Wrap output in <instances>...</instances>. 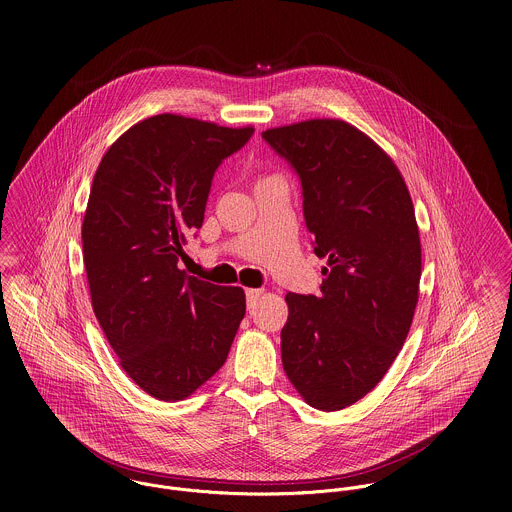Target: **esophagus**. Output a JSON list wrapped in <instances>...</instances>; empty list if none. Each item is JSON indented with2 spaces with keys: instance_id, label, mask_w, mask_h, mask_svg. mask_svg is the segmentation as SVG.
I'll return each mask as SVG.
<instances>
[{
  "instance_id": "34e87169",
  "label": "esophagus",
  "mask_w": 512,
  "mask_h": 512,
  "mask_svg": "<svg viewBox=\"0 0 512 512\" xmlns=\"http://www.w3.org/2000/svg\"><path fill=\"white\" fill-rule=\"evenodd\" d=\"M262 293H264L262 290H246V305H248V309H252L258 303Z\"/></svg>"
}]
</instances>
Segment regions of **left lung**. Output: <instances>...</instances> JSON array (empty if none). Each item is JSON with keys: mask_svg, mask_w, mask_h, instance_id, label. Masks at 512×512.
<instances>
[{"mask_svg": "<svg viewBox=\"0 0 512 512\" xmlns=\"http://www.w3.org/2000/svg\"><path fill=\"white\" fill-rule=\"evenodd\" d=\"M299 177L317 258V293H288L282 363L305 402L343 410L368 394L398 357L422 276L414 205L392 159L341 120L262 132Z\"/></svg>", "mask_w": 512, "mask_h": 512, "instance_id": "8db88e82", "label": "left lung"}]
</instances>
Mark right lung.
<instances>
[{
    "label": "right lung",
    "instance_id": "1",
    "mask_svg": "<svg viewBox=\"0 0 512 512\" xmlns=\"http://www.w3.org/2000/svg\"><path fill=\"white\" fill-rule=\"evenodd\" d=\"M252 134L159 114L122 134L96 169L82 222L94 315L122 368L157 400L207 382L246 313L242 288L177 264L203 226L215 171Z\"/></svg>",
    "mask_w": 512,
    "mask_h": 512
}]
</instances>
